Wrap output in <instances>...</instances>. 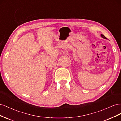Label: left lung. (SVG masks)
<instances>
[{"label": "left lung", "instance_id": "obj_1", "mask_svg": "<svg viewBox=\"0 0 121 121\" xmlns=\"http://www.w3.org/2000/svg\"><path fill=\"white\" fill-rule=\"evenodd\" d=\"M101 37H102L103 38H104V39H107V38L106 37H105L104 35H103V34H101Z\"/></svg>", "mask_w": 121, "mask_h": 121}]
</instances>
